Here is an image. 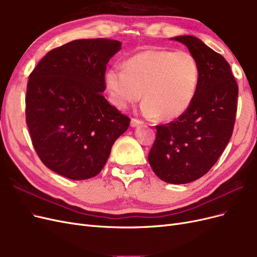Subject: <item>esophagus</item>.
Segmentation results:
<instances>
[{"label": "esophagus", "mask_w": 257, "mask_h": 257, "mask_svg": "<svg viewBox=\"0 0 257 257\" xmlns=\"http://www.w3.org/2000/svg\"><path fill=\"white\" fill-rule=\"evenodd\" d=\"M142 124H143V121L138 120V119L133 118V119L131 120V126H132V127H136V126H138V125H142Z\"/></svg>", "instance_id": "esophagus-1"}]
</instances>
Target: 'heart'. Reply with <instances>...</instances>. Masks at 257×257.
Returning a JSON list of instances; mask_svg holds the SVG:
<instances>
[{
    "label": "heart",
    "mask_w": 257,
    "mask_h": 257,
    "mask_svg": "<svg viewBox=\"0 0 257 257\" xmlns=\"http://www.w3.org/2000/svg\"><path fill=\"white\" fill-rule=\"evenodd\" d=\"M200 68L192 53L149 49L134 54L124 65L106 72L105 83L111 104L124 108L142 97V112L149 118L172 121L181 116L195 98Z\"/></svg>",
    "instance_id": "heart-1"
}]
</instances>
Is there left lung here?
<instances>
[{"label": "left lung", "instance_id": "8db88e82", "mask_svg": "<svg viewBox=\"0 0 257 257\" xmlns=\"http://www.w3.org/2000/svg\"><path fill=\"white\" fill-rule=\"evenodd\" d=\"M196 58L200 80L192 105L178 119L157 125L148 155L154 174L173 184L206 175L223 153L234 131L238 84L227 61L197 37L177 36Z\"/></svg>", "mask_w": 257, "mask_h": 257}]
</instances>
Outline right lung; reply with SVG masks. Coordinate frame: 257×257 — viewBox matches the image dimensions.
Masks as SVG:
<instances>
[{
	"instance_id": "add662e5",
	"label": "right lung",
	"mask_w": 257,
	"mask_h": 257,
	"mask_svg": "<svg viewBox=\"0 0 257 257\" xmlns=\"http://www.w3.org/2000/svg\"><path fill=\"white\" fill-rule=\"evenodd\" d=\"M119 41L92 38L50 50L30 74L26 121L38 158L72 180L99 174L130 118L104 97L105 73Z\"/></svg>"
}]
</instances>
